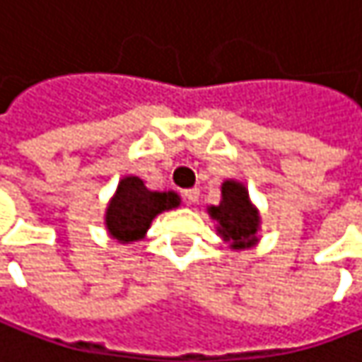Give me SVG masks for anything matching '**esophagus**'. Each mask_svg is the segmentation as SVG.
Wrapping results in <instances>:
<instances>
[{
    "label": "esophagus",
    "mask_w": 362,
    "mask_h": 362,
    "mask_svg": "<svg viewBox=\"0 0 362 362\" xmlns=\"http://www.w3.org/2000/svg\"><path fill=\"white\" fill-rule=\"evenodd\" d=\"M183 195H185V199H187V202L195 204V202L199 199V189H197V187H192V189H187Z\"/></svg>",
    "instance_id": "esophagus-1"
}]
</instances>
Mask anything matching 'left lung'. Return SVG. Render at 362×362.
<instances>
[{
  "instance_id": "1",
  "label": "left lung",
  "mask_w": 362,
  "mask_h": 362,
  "mask_svg": "<svg viewBox=\"0 0 362 362\" xmlns=\"http://www.w3.org/2000/svg\"><path fill=\"white\" fill-rule=\"evenodd\" d=\"M210 214L218 220V233L226 241H233V247H249L255 243L259 218L251 208L249 195L241 183L226 181L222 185V202L210 208Z\"/></svg>"
}]
</instances>
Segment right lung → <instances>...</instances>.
Here are the masks:
<instances>
[{"label":"right lung","mask_w":362,"mask_h":362,"mask_svg":"<svg viewBox=\"0 0 362 362\" xmlns=\"http://www.w3.org/2000/svg\"><path fill=\"white\" fill-rule=\"evenodd\" d=\"M179 195L173 192H150L142 179L125 177L107 210L109 233L121 243L138 241L148 230L156 214L177 208Z\"/></svg>","instance_id":"right-lung-1"}]
</instances>
